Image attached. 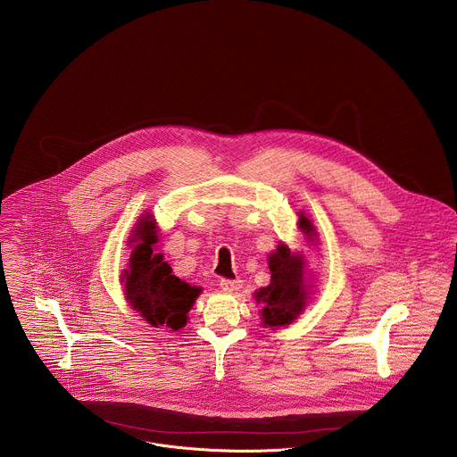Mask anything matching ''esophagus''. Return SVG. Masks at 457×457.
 Returning <instances> with one entry per match:
<instances>
[{"instance_id":"obj_1","label":"esophagus","mask_w":457,"mask_h":457,"mask_svg":"<svg viewBox=\"0 0 457 457\" xmlns=\"http://www.w3.org/2000/svg\"><path fill=\"white\" fill-rule=\"evenodd\" d=\"M220 287H221V290H225V292H237L241 287H243V281L241 279H221L220 281Z\"/></svg>"}]
</instances>
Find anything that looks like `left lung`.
Instances as JSON below:
<instances>
[{
	"mask_svg": "<svg viewBox=\"0 0 457 457\" xmlns=\"http://www.w3.org/2000/svg\"><path fill=\"white\" fill-rule=\"evenodd\" d=\"M299 228L310 239L315 236V227L304 214H299ZM304 265V257L292 253L283 243L269 255L270 283L255 294L257 301L263 304L261 312L263 326L270 328L288 326L303 313L308 303Z\"/></svg>",
	"mask_w": 457,
	"mask_h": 457,
	"instance_id": "8db88e82",
	"label": "left lung"
}]
</instances>
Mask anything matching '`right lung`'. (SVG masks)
<instances>
[{"mask_svg":"<svg viewBox=\"0 0 457 457\" xmlns=\"http://www.w3.org/2000/svg\"><path fill=\"white\" fill-rule=\"evenodd\" d=\"M135 248L131 252L129 269L121 281L131 308L153 327L167 326L179 330L187 326L188 312L195 303L200 288L181 281L163 262L162 253H154L158 243L156 223L144 216L133 230Z\"/></svg>","mask_w":457,"mask_h":457,"instance_id":"add662e5","label":"right lung"}]
</instances>
